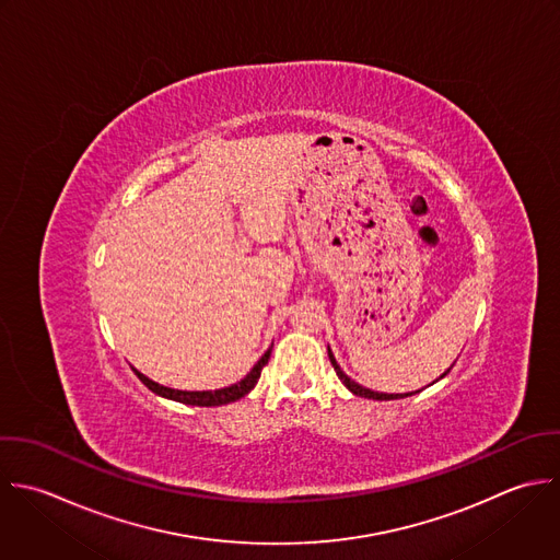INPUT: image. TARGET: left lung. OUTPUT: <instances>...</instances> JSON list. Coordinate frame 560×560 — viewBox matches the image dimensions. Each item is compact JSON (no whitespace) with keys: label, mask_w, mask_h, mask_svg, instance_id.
<instances>
[{"label":"left lung","mask_w":560,"mask_h":560,"mask_svg":"<svg viewBox=\"0 0 560 560\" xmlns=\"http://www.w3.org/2000/svg\"><path fill=\"white\" fill-rule=\"evenodd\" d=\"M327 353H329V360H331V366H334V371H336V375L340 377V382L353 393V395H358V397H366V399H377V401H390V399H404V397H410V395H415V393H408V395H384V393H373V390H369V388H364V386H360V384H355L351 377H347L342 371H340V366H338V362H336V358H334V353H331V349H327ZM452 371V369H450ZM447 371V373H450ZM447 373H443L441 377H445Z\"/></svg>","instance_id":"8db88e82"}]
</instances>
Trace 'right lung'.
Instances as JSON below:
<instances>
[{"mask_svg":"<svg viewBox=\"0 0 560 560\" xmlns=\"http://www.w3.org/2000/svg\"><path fill=\"white\" fill-rule=\"evenodd\" d=\"M268 360H270V349L261 355V360L253 366V371H250L242 382H237V384H233V386H229V388L205 390V393H187V390L165 388V386H161V384L148 380L145 375H141L137 369H132V371H135V375L141 380V384H143L148 390H152L154 395H159V397H165V399H172V401H178V404H187V406L211 408V406H224V404L237 401V399H242L244 395H248V393L255 388V384H257V380H259V375H261V369L268 364Z\"/></svg>","mask_w":560,"mask_h":560,"instance_id":"obj_1","label":"right lung"}]
</instances>
